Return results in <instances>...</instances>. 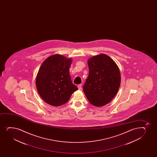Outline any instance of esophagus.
<instances>
[{
	"mask_svg": "<svg viewBox=\"0 0 157 157\" xmlns=\"http://www.w3.org/2000/svg\"><path fill=\"white\" fill-rule=\"evenodd\" d=\"M78 90H81V89H82V84H79V85H78Z\"/></svg>",
	"mask_w": 157,
	"mask_h": 157,
	"instance_id": "esophagus-1",
	"label": "esophagus"
}]
</instances>
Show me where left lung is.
I'll return each instance as SVG.
<instances>
[{"instance_id": "left-lung-1", "label": "left lung", "mask_w": 157, "mask_h": 157, "mask_svg": "<svg viewBox=\"0 0 157 157\" xmlns=\"http://www.w3.org/2000/svg\"><path fill=\"white\" fill-rule=\"evenodd\" d=\"M87 62L89 74L83 91L91 104L103 106L113 99L119 90V68L113 59L104 54L93 56Z\"/></svg>"}]
</instances>
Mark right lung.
I'll use <instances>...</instances> for the list:
<instances>
[{
    "mask_svg": "<svg viewBox=\"0 0 157 157\" xmlns=\"http://www.w3.org/2000/svg\"><path fill=\"white\" fill-rule=\"evenodd\" d=\"M71 59L53 55L42 64L36 78L38 93L46 103L54 106L64 104L78 88L69 74Z\"/></svg>",
    "mask_w": 157,
    "mask_h": 157,
    "instance_id": "obj_1",
    "label": "right lung"
}]
</instances>
